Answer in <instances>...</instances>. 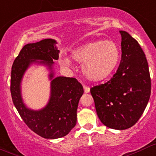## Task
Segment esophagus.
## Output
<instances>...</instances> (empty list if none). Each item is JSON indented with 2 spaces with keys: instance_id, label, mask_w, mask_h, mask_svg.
I'll list each match as a JSON object with an SVG mask.
<instances>
[{
  "instance_id": "esophagus-1",
  "label": "esophagus",
  "mask_w": 156,
  "mask_h": 156,
  "mask_svg": "<svg viewBox=\"0 0 156 156\" xmlns=\"http://www.w3.org/2000/svg\"><path fill=\"white\" fill-rule=\"evenodd\" d=\"M83 89H84L85 93H88V92H89V91H90V88H89V86H83Z\"/></svg>"
}]
</instances>
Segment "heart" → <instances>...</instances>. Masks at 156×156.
I'll use <instances>...</instances> for the list:
<instances>
[{"label":"heart","instance_id":"1","mask_svg":"<svg viewBox=\"0 0 156 156\" xmlns=\"http://www.w3.org/2000/svg\"><path fill=\"white\" fill-rule=\"evenodd\" d=\"M121 51L117 43L112 40L87 43L73 51L72 58L83 64V73L88 80L97 82L109 76L116 67ZM59 62L70 67L71 62L66 57H61Z\"/></svg>","mask_w":156,"mask_h":156}]
</instances>
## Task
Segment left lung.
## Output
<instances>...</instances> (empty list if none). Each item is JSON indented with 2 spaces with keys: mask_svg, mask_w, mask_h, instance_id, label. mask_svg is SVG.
I'll list each match as a JSON object with an SVG mask.
<instances>
[{
  "mask_svg": "<svg viewBox=\"0 0 156 156\" xmlns=\"http://www.w3.org/2000/svg\"><path fill=\"white\" fill-rule=\"evenodd\" d=\"M121 35V60L109 81L91 88L101 122L115 130L133 126L143 115L151 94L149 65L136 39L125 31Z\"/></svg>",
  "mask_w": 156,
  "mask_h": 156,
  "instance_id": "obj_1",
  "label": "left lung"
}]
</instances>
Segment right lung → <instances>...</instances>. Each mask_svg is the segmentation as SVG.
<instances>
[{"label": "right lung", "mask_w": 156, "mask_h": 156, "mask_svg": "<svg viewBox=\"0 0 156 156\" xmlns=\"http://www.w3.org/2000/svg\"><path fill=\"white\" fill-rule=\"evenodd\" d=\"M57 41L46 38L26 44L16 58L11 70L10 92L13 102L25 124L33 132L45 139H58L67 135L76 124V111L83 87L75 78L54 77V61L59 58ZM32 63L46 66L50 70L51 95L45 107L32 110L23 102L21 82Z\"/></svg>", "instance_id": "right-lung-1"}]
</instances>
